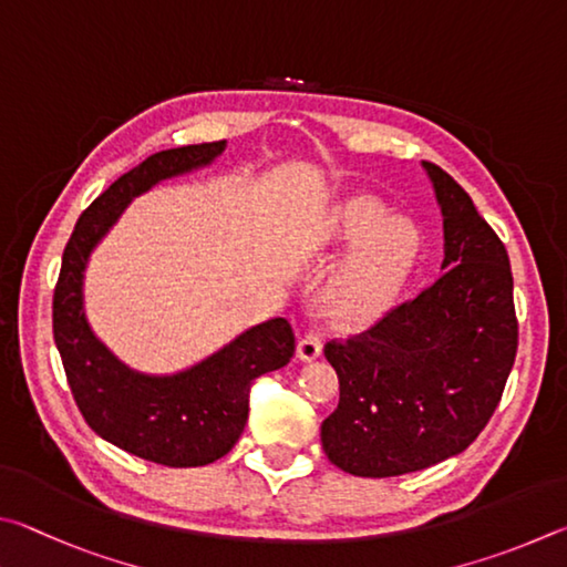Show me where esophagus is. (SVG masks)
I'll use <instances>...</instances> for the list:
<instances>
[{
	"mask_svg": "<svg viewBox=\"0 0 567 567\" xmlns=\"http://www.w3.org/2000/svg\"><path fill=\"white\" fill-rule=\"evenodd\" d=\"M321 349H323L321 333L311 329L299 339V346H296V355H299L301 361H313V359H319V355H321Z\"/></svg>",
	"mask_w": 567,
	"mask_h": 567,
	"instance_id": "1",
	"label": "esophagus"
}]
</instances>
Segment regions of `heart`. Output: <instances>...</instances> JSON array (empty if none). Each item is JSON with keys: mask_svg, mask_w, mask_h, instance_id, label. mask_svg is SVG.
<instances>
[{"mask_svg": "<svg viewBox=\"0 0 567 567\" xmlns=\"http://www.w3.org/2000/svg\"><path fill=\"white\" fill-rule=\"evenodd\" d=\"M331 234L343 244L365 241L331 286V311L343 321L375 319L409 281L421 251L419 228L391 218L379 198L355 196L341 206Z\"/></svg>", "mask_w": 567, "mask_h": 567, "instance_id": "obj_1", "label": "heart"}]
</instances>
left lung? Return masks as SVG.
<instances>
[{
  "label": "left lung",
  "mask_w": 567,
  "mask_h": 567,
  "mask_svg": "<svg viewBox=\"0 0 567 567\" xmlns=\"http://www.w3.org/2000/svg\"><path fill=\"white\" fill-rule=\"evenodd\" d=\"M423 168L443 214V274L369 331L323 349L341 389L321 423L323 451L361 478L415 473L468 449L518 351L508 251L453 176Z\"/></svg>",
  "instance_id": "1"
}]
</instances>
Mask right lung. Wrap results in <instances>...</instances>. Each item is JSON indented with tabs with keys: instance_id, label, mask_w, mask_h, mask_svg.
<instances>
[{
	"instance_id": "1",
	"label": "right lung",
	"mask_w": 567,
	"mask_h": 567,
	"mask_svg": "<svg viewBox=\"0 0 567 567\" xmlns=\"http://www.w3.org/2000/svg\"><path fill=\"white\" fill-rule=\"evenodd\" d=\"M226 142L166 148L118 176L79 216L54 289V343L84 421L96 435L168 468H196L234 449L248 419L258 375L284 369L296 351L291 323L271 319L236 336L192 369L146 375L124 365L89 329L84 271L89 254L134 196L154 184L212 164Z\"/></svg>"
}]
</instances>
